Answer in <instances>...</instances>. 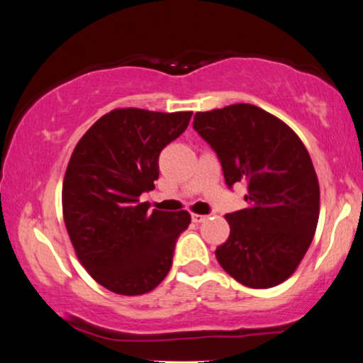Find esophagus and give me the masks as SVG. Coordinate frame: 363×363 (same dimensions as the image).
I'll return each mask as SVG.
<instances>
[{"mask_svg": "<svg viewBox=\"0 0 363 363\" xmlns=\"http://www.w3.org/2000/svg\"><path fill=\"white\" fill-rule=\"evenodd\" d=\"M191 218H193V221H194L196 225H199V223H204V221L208 220V216H206V215H193V216H191Z\"/></svg>", "mask_w": 363, "mask_h": 363, "instance_id": "34e87169", "label": "esophagus"}]
</instances>
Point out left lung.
<instances>
[{
	"mask_svg": "<svg viewBox=\"0 0 363 363\" xmlns=\"http://www.w3.org/2000/svg\"><path fill=\"white\" fill-rule=\"evenodd\" d=\"M193 128L216 152L226 186L245 182L248 206L226 215L216 259L253 289L286 281L306 255L320 216V184L298 135L270 113L240 103L196 113Z\"/></svg>",
	"mask_w": 363,
	"mask_h": 363,
	"instance_id": "8db88e82",
	"label": "left lung"
}]
</instances>
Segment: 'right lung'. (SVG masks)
Returning a JSON list of instances; mask_svg holds the SVG:
<instances>
[{
    "instance_id": "obj_1",
    "label": "right lung",
    "mask_w": 363,
    "mask_h": 363,
    "mask_svg": "<svg viewBox=\"0 0 363 363\" xmlns=\"http://www.w3.org/2000/svg\"><path fill=\"white\" fill-rule=\"evenodd\" d=\"M191 111L123 108L99 118L74 148L62 184L65 228L81 264L116 294L138 296L167 276L187 211H148L159 155L189 125Z\"/></svg>"
}]
</instances>
